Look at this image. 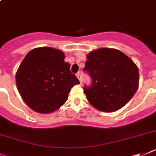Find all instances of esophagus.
Masks as SVG:
<instances>
[{
    "label": "esophagus",
    "instance_id": "1",
    "mask_svg": "<svg viewBox=\"0 0 156 156\" xmlns=\"http://www.w3.org/2000/svg\"><path fill=\"white\" fill-rule=\"evenodd\" d=\"M76 76H77V78H78V79H79L80 83H82V82H83V81H82V77H81V75H80V73H77V74H76Z\"/></svg>",
    "mask_w": 156,
    "mask_h": 156
}]
</instances>
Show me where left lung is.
<instances>
[{
    "mask_svg": "<svg viewBox=\"0 0 156 156\" xmlns=\"http://www.w3.org/2000/svg\"><path fill=\"white\" fill-rule=\"evenodd\" d=\"M83 72L92 79L83 87L92 106L102 112H115L123 107L136 93L139 70L125 54L112 48H100L87 56Z\"/></svg>",
    "mask_w": 156,
    "mask_h": 156,
    "instance_id": "1",
    "label": "left lung"
}]
</instances>
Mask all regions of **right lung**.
<instances>
[{"instance_id":"right-lung-1","label":"right lung","mask_w":156,"mask_h":156,"mask_svg":"<svg viewBox=\"0 0 156 156\" xmlns=\"http://www.w3.org/2000/svg\"><path fill=\"white\" fill-rule=\"evenodd\" d=\"M64 54L52 48H38L27 54L16 74L24 101L39 113H50L66 102L71 88L80 83L64 62Z\"/></svg>"}]
</instances>
